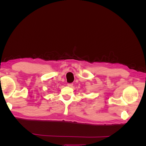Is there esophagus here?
I'll list each match as a JSON object with an SVG mask.
<instances>
[{"instance_id":"34e87169","label":"esophagus","mask_w":146,"mask_h":146,"mask_svg":"<svg viewBox=\"0 0 146 146\" xmlns=\"http://www.w3.org/2000/svg\"><path fill=\"white\" fill-rule=\"evenodd\" d=\"M68 86L69 87H72L73 83H68Z\"/></svg>"}]
</instances>
